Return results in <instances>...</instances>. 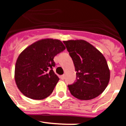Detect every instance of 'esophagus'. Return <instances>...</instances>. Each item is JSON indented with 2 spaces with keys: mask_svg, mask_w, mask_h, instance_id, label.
<instances>
[{
  "mask_svg": "<svg viewBox=\"0 0 126 126\" xmlns=\"http://www.w3.org/2000/svg\"><path fill=\"white\" fill-rule=\"evenodd\" d=\"M65 76L63 74V75H61V76H60V78H61V79H65Z\"/></svg>",
  "mask_w": 126,
  "mask_h": 126,
  "instance_id": "esophagus-1",
  "label": "esophagus"
}]
</instances>
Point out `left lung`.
<instances>
[{"label":"left lung","instance_id":"8db88e82","mask_svg":"<svg viewBox=\"0 0 126 126\" xmlns=\"http://www.w3.org/2000/svg\"><path fill=\"white\" fill-rule=\"evenodd\" d=\"M76 71V81L68 85L72 96L83 100L95 98L107 87L110 70L106 58L84 40L64 41Z\"/></svg>","mask_w":126,"mask_h":126}]
</instances>
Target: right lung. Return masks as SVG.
Returning <instances> with one entry per match:
<instances>
[{
  "label": "right lung",
  "instance_id": "right-lung-1",
  "mask_svg": "<svg viewBox=\"0 0 126 126\" xmlns=\"http://www.w3.org/2000/svg\"><path fill=\"white\" fill-rule=\"evenodd\" d=\"M65 49L60 40L43 39L20 53L15 64V80L24 96L43 100L52 94L60 79L52 69L54 58Z\"/></svg>",
  "mask_w": 126,
  "mask_h": 126
}]
</instances>
